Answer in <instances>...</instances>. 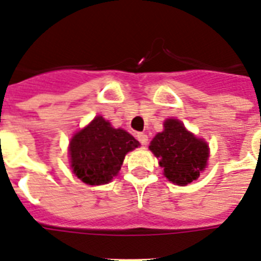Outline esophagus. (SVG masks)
<instances>
[{"label": "esophagus", "instance_id": "esophagus-1", "mask_svg": "<svg viewBox=\"0 0 261 261\" xmlns=\"http://www.w3.org/2000/svg\"><path fill=\"white\" fill-rule=\"evenodd\" d=\"M137 138H138V141L141 142L142 144H144V146H146V144H147V142H148V137L146 134H144V133H138L137 134Z\"/></svg>", "mask_w": 261, "mask_h": 261}]
</instances>
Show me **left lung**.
Wrapping results in <instances>:
<instances>
[{
	"label": "left lung",
	"instance_id": "1",
	"mask_svg": "<svg viewBox=\"0 0 261 261\" xmlns=\"http://www.w3.org/2000/svg\"><path fill=\"white\" fill-rule=\"evenodd\" d=\"M150 150L159 158L166 178L179 186L196 180L208 159L207 143L188 133L178 119L164 122V131L155 135Z\"/></svg>",
	"mask_w": 261,
	"mask_h": 261
}]
</instances>
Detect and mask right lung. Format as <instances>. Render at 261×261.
<instances>
[{
  "label": "right lung",
  "instance_id": "add662e5",
  "mask_svg": "<svg viewBox=\"0 0 261 261\" xmlns=\"http://www.w3.org/2000/svg\"><path fill=\"white\" fill-rule=\"evenodd\" d=\"M138 146L139 142L133 135L95 117L70 142L71 168L87 185H105L119 172L124 155Z\"/></svg>",
  "mask_w": 261,
  "mask_h": 261
}]
</instances>
